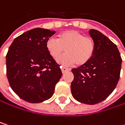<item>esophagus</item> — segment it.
I'll return each instance as SVG.
<instances>
[{
	"instance_id": "esophagus-1",
	"label": "esophagus",
	"mask_w": 125,
	"mask_h": 125,
	"mask_svg": "<svg viewBox=\"0 0 125 125\" xmlns=\"http://www.w3.org/2000/svg\"><path fill=\"white\" fill-rule=\"evenodd\" d=\"M69 71H70V69L66 68V67H62V73H65V72H69Z\"/></svg>"
}]
</instances>
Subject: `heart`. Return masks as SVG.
Instances as JSON below:
<instances>
[{
  "label": "heart",
  "instance_id": "1",
  "mask_svg": "<svg viewBox=\"0 0 125 125\" xmlns=\"http://www.w3.org/2000/svg\"><path fill=\"white\" fill-rule=\"evenodd\" d=\"M45 48L53 59L60 56L65 48L66 53L58 59V62L63 66H70L75 63L77 65H83L93 56L95 45L92 38L71 30L59 33L56 39L48 38Z\"/></svg>",
  "mask_w": 125,
  "mask_h": 125
}]
</instances>
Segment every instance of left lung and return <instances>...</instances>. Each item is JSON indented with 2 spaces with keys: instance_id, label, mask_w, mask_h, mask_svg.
<instances>
[{
  "instance_id": "8db88e82",
  "label": "left lung",
  "mask_w": 125,
  "mask_h": 125,
  "mask_svg": "<svg viewBox=\"0 0 125 125\" xmlns=\"http://www.w3.org/2000/svg\"><path fill=\"white\" fill-rule=\"evenodd\" d=\"M95 52L86 63L72 69V96L79 102L96 104L105 100L115 89L121 71L122 58L116 45L101 32L91 29Z\"/></svg>"
}]
</instances>
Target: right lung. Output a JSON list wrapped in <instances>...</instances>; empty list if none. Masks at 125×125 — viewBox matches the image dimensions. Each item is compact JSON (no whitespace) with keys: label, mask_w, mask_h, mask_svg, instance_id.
<instances>
[{"label":"right lung","mask_w":125,"mask_h":125,"mask_svg":"<svg viewBox=\"0 0 125 125\" xmlns=\"http://www.w3.org/2000/svg\"><path fill=\"white\" fill-rule=\"evenodd\" d=\"M55 34L42 28L15 38L6 54V74L14 93L30 103H40L53 94L62 76L60 66L49 55L46 40Z\"/></svg>","instance_id":"1"}]
</instances>
